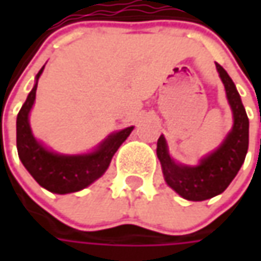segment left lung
Returning a JSON list of instances; mask_svg holds the SVG:
<instances>
[{"instance_id": "1", "label": "left lung", "mask_w": 261, "mask_h": 261, "mask_svg": "<svg viewBox=\"0 0 261 261\" xmlns=\"http://www.w3.org/2000/svg\"><path fill=\"white\" fill-rule=\"evenodd\" d=\"M215 65L225 87L234 120L222 144L202 156L199 164L187 166L177 163L170 155L164 135L160 136L156 142V156L161 163L166 183L183 199L193 202H202L221 195L240 171L248 149V117L241 97L228 72L219 64Z\"/></svg>"}]
</instances>
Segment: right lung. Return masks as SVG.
<instances>
[{"label":"right lung","instance_id":"add662e5","mask_svg":"<svg viewBox=\"0 0 261 261\" xmlns=\"http://www.w3.org/2000/svg\"><path fill=\"white\" fill-rule=\"evenodd\" d=\"M43 69L45 66L37 72L35 86L17 116V151L25 170L43 189L56 195L74 193L93 185L105 174L116 151L130 135L134 126L110 134L86 154H59L46 148L36 139L29 122L36 100L37 81Z\"/></svg>","mask_w":261,"mask_h":261}]
</instances>
